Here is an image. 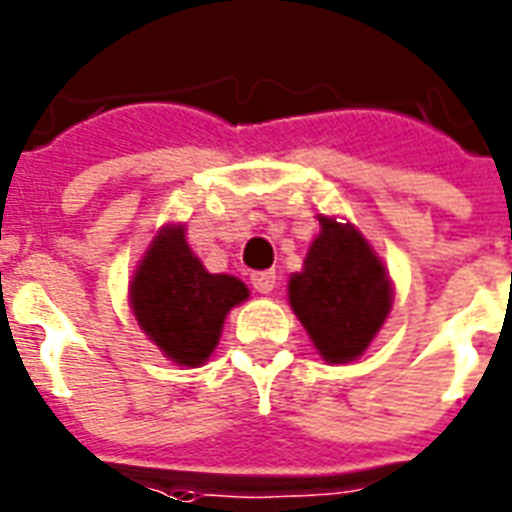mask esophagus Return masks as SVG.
Masks as SVG:
<instances>
[{
	"instance_id": "obj_1",
	"label": "esophagus",
	"mask_w": 512,
	"mask_h": 512,
	"mask_svg": "<svg viewBox=\"0 0 512 512\" xmlns=\"http://www.w3.org/2000/svg\"><path fill=\"white\" fill-rule=\"evenodd\" d=\"M249 282H252V287H255L257 292L268 295V292H273V287H276V273H273V271H255L252 276H249Z\"/></svg>"
}]
</instances>
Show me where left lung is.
<instances>
[{
    "mask_svg": "<svg viewBox=\"0 0 512 512\" xmlns=\"http://www.w3.org/2000/svg\"><path fill=\"white\" fill-rule=\"evenodd\" d=\"M311 244L306 268L290 279V303L327 362L368 349L392 308L389 276L357 230L330 217Z\"/></svg>",
    "mask_w": 512,
    "mask_h": 512,
    "instance_id": "1",
    "label": "left lung"
}]
</instances>
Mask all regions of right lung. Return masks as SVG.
<instances>
[{
  "mask_svg": "<svg viewBox=\"0 0 512 512\" xmlns=\"http://www.w3.org/2000/svg\"><path fill=\"white\" fill-rule=\"evenodd\" d=\"M236 276L209 273L190 252L185 228H163L131 284V306L150 341L177 365L195 368L220 341L222 319L247 300Z\"/></svg>",
  "mask_w": 512,
  "mask_h": 512,
  "instance_id": "1",
  "label": "right lung"
}]
</instances>
